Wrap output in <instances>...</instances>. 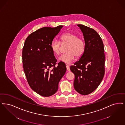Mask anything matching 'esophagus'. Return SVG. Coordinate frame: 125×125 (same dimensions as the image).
Wrapping results in <instances>:
<instances>
[{
    "label": "esophagus",
    "instance_id": "esophagus-1",
    "mask_svg": "<svg viewBox=\"0 0 125 125\" xmlns=\"http://www.w3.org/2000/svg\"><path fill=\"white\" fill-rule=\"evenodd\" d=\"M66 70H67L68 71H70V67L68 65H66Z\"/></svg>",
    "mask_w": 125,
    "mask_h": 125
}]
</instances>
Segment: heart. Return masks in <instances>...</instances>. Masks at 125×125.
Here are the masks:
<instances>
[{"label":"heart","instance_id":"heart-1","mask_svg":"<svg viewBox=\"0 0 125 125\" xmlns=\"http://www.w3.org/2000/svg\"><path fill=\"white\" fill-rule=\"evenodd\" d=\"M62 43L68 44L67 47V53L63 54L58 58L59 61L66 64H70L74 59V57H79L84 52L85 44L84 41L74 33L67 32L60 37ZM50 47L54 54L58 55L60 53V43L56 39L52 40Z\"/></svg>","mask_w":125,"mask_h":125}]
</instances>
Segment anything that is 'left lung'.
Segmentation results:
<instances>
[{"mask_svg":"<svg viewBox=\"0 0 125 125\" xmlns=\"http://www.w3.org/2000/svg\"><path fill=\"white\" fill-rule=\"evenodd\" d=\"M83 33L85 49L80 59L70 67L75 75L73 85L82 95H88L100 85L105 74L104 45L95 30L83 25H77Z\"/></svg>","mask_w":125,"mask_h":125,"instance_id":"left-lung-1","label":"left lung"}]
</instances>
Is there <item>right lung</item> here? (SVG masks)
<instances>
[{
  "mask_svg": "<svg viewBox=\"0 0 125 125\" xmlns=\"http://www.w3.org/2000/svg\"><path fill=\"white\" fill-rule=\"evenodd\" d=\"M63 26L43 27L28 36L22 51L24 71L31 88L39 94L49 97L58 89L66 72L65 63L57 60L50 45Z\"/></svg>",
  "mask_w": 125,
  "mask_h": 125,
  "instance_id": "obj_1",
  "label": "right lung"
}]
</instances>
